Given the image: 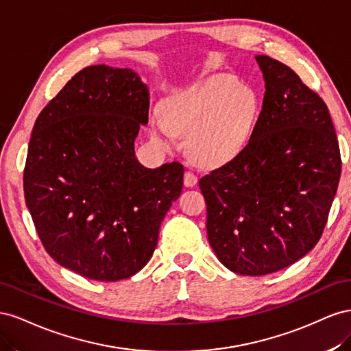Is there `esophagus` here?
<instances>
[{
	"label": "esophagus",
	"mask_w": 351,
	"mask_h": 351,
	"mask_svg": "<svg viewBox=\"0 0 351 351\" xmlns=\"http://www.w3.org/2000/svg\"><path fill=\"white\" fill-rule=\"evenodd\" d=\"M198 182V178L194 172H191V170H186L185 175H184V184L185 186H195Z\"/></svg>",
	"instance_id": "1"
}]
</instances>
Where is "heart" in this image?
<instances>
[{"instance_id": "b5f03b06", "label": "heart", "mask_w": 351, "mask_h": 351, "mask_svg": "<svg viewBox=\"0 0 351 351\" xmlns=\"http://www.w3.org/2000/svg\"><path fill=\"white\" fill-rule=\"evenodd\" d=\"M258 114L252 89L225 75L210 76L170 98L162 122L153 125V139L173 145V132L186 136V149L195 163L217 166L234 158L247 144Z\"/></svg>"}]
</instances>
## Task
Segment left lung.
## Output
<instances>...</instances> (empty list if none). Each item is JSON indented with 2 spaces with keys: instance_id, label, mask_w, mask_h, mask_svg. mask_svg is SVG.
I'll return each instance as SVG.
<instances>
[{
  "instance_id": "1",
  "label": "left lung",
  "mask_w": 351,
  "mask_h": 351,
  "mask_svg": "<svg viewBox=\"0 0 351 351\" xmlns=\"http://www.w3.org/2000/svg\"><path fill=\"white\" fill-rule=\"evenodd\" d=\"M266 82L248 144L199 179L208 243L239 275L278 272L322 237L341 175L328 107L294 70L256 56Z\"/></svg>"
}]
</instances>
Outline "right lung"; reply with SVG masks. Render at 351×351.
<instances>
[{
    "label": "right lung",
    "mask_w": 351,
    "mask_h": 351,
    "mask_svg": "<svg viewBox=\"0 0 351 351\" xmlns=\"http://www.w3.org/2000/svg\"><path fill=\"white\" fill-rule=\"evenodd\" d=\"M149 94L136 73L104 64L77 72L39 113L23 172L26 206L58 265L95 281L135 275L181 195L179 162L135 157Z\"/></svg>",
    "instance_id": "add662e5"
}]
</instances>
